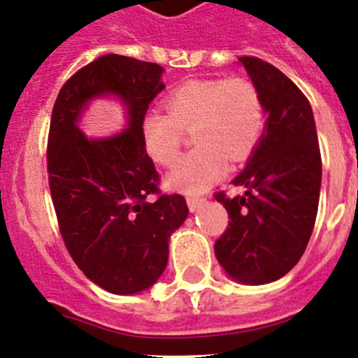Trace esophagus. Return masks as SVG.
I'll use <instances>...</instances> for the list:
<instances>
[{
    "instance_id": "esophagus-1",
    "label": "esophagus",
    "mask_w": 358,
    "mask_h": 358,
    "mask_svg": "<svg viewBox=\"0 0 358 358\" xmlns=\"http://www.w3.org/2000/svg\"><path fill=\"white\" fill-rule=\"evenodd\" d=\"M188 208L192 210V212H197V210H201L203 208V204H204V197H199V195H190V197H188Z\"/></svg>"
}]
</instances>
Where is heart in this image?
Wrapping results in <instances>:
<instances>
[{
	"mask_svg": "<svg viewBox=\"0 0 358 358\" xmlns=\"http://www.w3.org/2000/svg\"><path fill=\"white\" fill-rule=\"evenodd\" d=\"M166 115L148 112L141 121L145 152L154 163L173 166L181 155L182 130L197 148L185 155L168 186L201 194L226 172L228 159L243 163L261 143L266 110L261 92L246 78L192 79L164 99Z\"/></svg>",
	"mask_w": 358,
	"mask_h": 358,
	"instance_id": "b5f03b06",
	"label": "heart"
}]
</instances>
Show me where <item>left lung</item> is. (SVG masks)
Returning <instances> with one entry per match:
<instances>
[{
	"mask_svg": "<svg viewBox=\"0 0 358 358\" xmlns=\"http://www.w3.org/2000/svg\"><path fill=\"white\" fill-rule=\"evenodd\" d=\"M239 61L261 92L268 112L248 164L234 179L244 195L215 199L230 217L215 241V257L226 273L244 284H266L288 273L311 237L319 208L322 161L313 112L292 79L266 61Z\"/></svg>",
	"mask_w": 358,
	"mask_h": 358,
	"instance_id": "left-lung-1",
	"label": "left lung"
}]
</instances>
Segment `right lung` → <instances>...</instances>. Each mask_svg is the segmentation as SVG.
<instances>
[{
  "instance_id": "1",
  "label": "right lung",
  "mask_w": 358,
  "mask_h": 358,
  "mask_svg": "<svg viewBox=\"0 0 358 358\" xmlns=\"http://www.w3.org/2000/svg\"><path fill=\"white\" fill-rule=\"evenodd\" d=\"M161 74L157 63L106 54L61 87L52 110L47 170L61 237L79 270L117 295L143 292L161 277L170 235L188 217L182 195L161 194L141 139L148 105L164 88ZM106 93L127 105L129 128L87 140L75 123L88 100Z\"/></svg>"
}]
</instances>
